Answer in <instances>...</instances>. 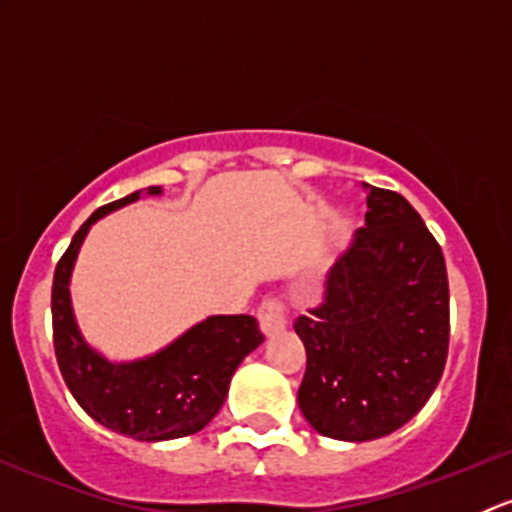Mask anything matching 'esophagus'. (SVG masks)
<instances>
[{
	"label": "esophagus",
	"instance_id": "1",
	"mask_svg": "<svg viewBox=\"0 0 512 512\" xmlns=\"http://www.w3.org/2000/svg\"><path fill=\"white\" fill-rule=\"evenodd\" d=\"M257 319H260V329L267 337L282 332V329L287 327L285 304L277 302V299H267V302H262L260 309H257Z\"/></svg>",
	"mask_w": 512,
	"mask_h": 512
}]
</instances>
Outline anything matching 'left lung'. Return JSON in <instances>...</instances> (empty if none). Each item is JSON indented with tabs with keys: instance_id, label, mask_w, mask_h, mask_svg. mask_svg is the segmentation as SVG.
Returning a JSON list of instances; mask_svg holds the SVG:
<instances>
[{
	"instance_id": "obj_1",
	"label": "left lung",
	"mask_w": 512,
	"mask_h": 512,
	"mask_svg": "<svg viewBox=\"0 0 512 512\" xmlns=\"http://www.w3.org/2000/svg\"><path fill=\"white\" fill-rule=\"evenodd\" d=\"M364 227L294 322L307 349L297 404L327 438L389 436L423 409L448 354L446 260L409 200L361 183Z\"/></svg>"
}]
</instances>
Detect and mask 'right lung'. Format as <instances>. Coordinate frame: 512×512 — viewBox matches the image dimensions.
I'll list each match as a JSON object with an SVG mask.
<instances>
[{"instance_id": "right-lung-1", "label": "right lung", "mask_w": 512, "mask_h": 512, "mask_svg": "<svg viewBox=\"0 0 512 512\" xmlns=\"http://www.w3.org/2000/svg\"><path fill=\"white\" fill-rule=\"evenodd\" d=\"M156 195H163V188L151 185L98 208L56 265L51 287L54 352L71 396L96 423L146 443L203 431L223 409L237 366L265 342L250 314L200 319L158 352L138 359H111L86 342L71 304V275L81 245L98 220Z\"/></svg>"}]
</instances>
